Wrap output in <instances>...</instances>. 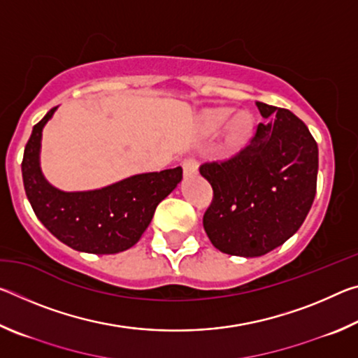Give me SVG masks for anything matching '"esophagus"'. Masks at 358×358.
<instances>
[{
  "label": "esophagus",
  "instance_id": "esophagus-1",
  "mask_svg": "<svg viewBox=\"0 0 358 358\" xmlns=\"http://www.w3.org/2000/svg\"><path fill=\"white\" fill-rule=\"evenodd\" d=\"M181 166H183L185 175H196L197 173V159L194 156H186L183 162H181Z\"/></svg>",
  "mask_w": 358,
  "mask_h": 358
}]
</instances>
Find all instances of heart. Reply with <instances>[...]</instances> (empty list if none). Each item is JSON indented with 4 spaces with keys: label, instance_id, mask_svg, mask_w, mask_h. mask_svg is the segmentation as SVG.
Instances as JSON below:
<instances>
[{
    "label": "heart",
    "instance_id": "b5f03b06",
    "mask_svg": "<svg viewBox=\"0 0 358 358\" xmlns=\"http://www.w3.org/2000/svg\"><path fill=\"white\" fill-rule=\"evenodd\" d=\"M232 115L234 112L229 110V108H222V110L211 113L210 117L211 129H221L222 126H226L229 123ZM251 129H252L251 115L246 112L237 113L229 124V142L232 143L234 147H240V145H243L248 141V137L251 134Z\"/></svg>",
    "mask_w": 358,
    "mask_h": 358
}]
</instances>
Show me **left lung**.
<instances>
[{
	"instance_id": "left-lung-1",
	"label": "left lung",
	"mask_w": 358,
	"mask_h": 358,
	"mask_svg": "<svg viewBox=\"0 0 358 358\" xmlns=\"http://www.w3.org/2000/svg\"><path fill=\"white\" fill-rule=\"evenodd\" d=\"M256 132L238 153L199 167L213 187L203 229L216 250L259 257L300 229L317 186V143L300 118L256 102Z\"/></svg>"
}]
</instances>
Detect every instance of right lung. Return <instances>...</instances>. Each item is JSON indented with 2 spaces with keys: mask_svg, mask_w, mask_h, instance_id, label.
I'll use <instances>...</instances> for the list:
<instances>
[{
  "mask_svg": "<svg viewBox=\"0 0 358 358\" xmlns=\"http://www.w3.org/2000/svg\"><path fill=\"white\" fill-rule=\"evenodd\" d=\"M55 110L57 107L50 108L34 124L23 151V186L34 215L72 250L92 254L129 250L148 227L157 203L180 183L183 169L134 175L96 191H58L47 183L39 169L42 128Z\"/></svg>",
  "mask_w": 358,
  "mask_h": 358,
  "instance_id": "1",
  "label": "right lung"
}]
</instances>
